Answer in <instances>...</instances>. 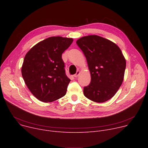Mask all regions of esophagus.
Segmentation results:
<instances>
[{
  "instance_id": "34e87169",
  "label": "esophagus",
  "mask_w": 148,
  "mask_h": 148,
  "mask_svg": "<svg viewBox=\"0 0 148 148\" xmlns=\"http://www.w3.org/2000/svg\"><path fill=\"white\" fill-rule=\"evenodd\" d=\"M79 74V71H77V73H76V74H75L73 76H74V77H75V78H77L78 76V75Z\"/></svg>"
}]
</instances>
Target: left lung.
Masks as SVG:
<instances>
[{
	"label": "left lung",
	"instance_id": "1",
	"mask_svg": "<svg viewBox=\"0 0 148 148\" xmlns=\"http://www.w3.org/2000/svg\"><path fill=\"white\" fill-rule=\"evenodd\" d=\"M85 55L91 73V82L84 87V94L96 102L111 99L122 83L126 61L119 47L97 35L82 37L77 41Z\"/></svg>",
	"mask_w": 148,
	"mask_h": 148
}]
</instances>
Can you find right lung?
<instances>
[{
  "instance_id": "right-lung-1",
  "label": "right lung",
  "mask_w": 148,
  "mask_h": 148,
  "mask_svg": "<svg viewBox=\"0 0 148 148\" xmlns=\"http://www.w3.org/2000/svg\"><path fill=\"white\" fill-rule=\"evenodd\" d=\"M73 41L70 38L51 37L39 42L26 54L22 77L38 100L51 102L66 95L71 79L66 75L62 54Z\"/></svg>"
}]
</instances>
